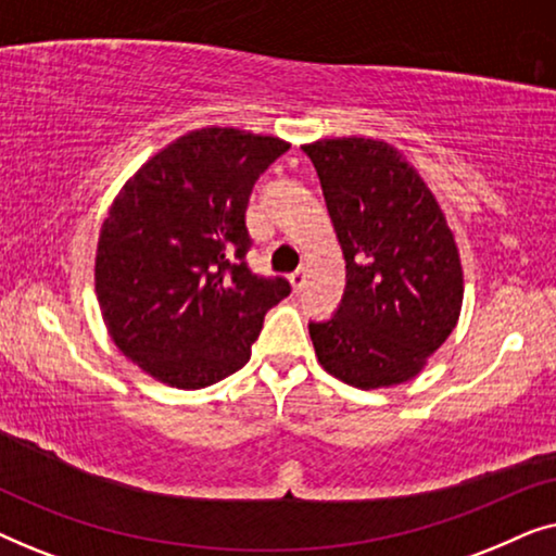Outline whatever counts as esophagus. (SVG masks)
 Wrapping results in <instances>:
<instances>
[{
    "label": "esophagus",
    "mask_w": 556,
    "mask_h": 556,
    "mask_svg": "<svg viewBox=\"0 0 556 556\" xmlns=\"http://www.w3.org/2000/svg\"><path fill=\"white\" fill-rule=\"evenodd\" d=\"M291 286H293V291L295 293H301L303 291V286H306V270H295V273H291Z\"/></svg>",
    "instance_id": "esophagus-1"
}]
</instances>
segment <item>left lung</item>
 <instances>
[{"label": "left lung", "mask_w": 556, "mask_h": 556, "mask_svg": "<svg viewBox=\"0 0 556 556\" xmlns=\"http://www.w3.org/2000/svg\"><path fill=\"white\" fill-rule=\"evenodd\" d=\"M346 261V288L329 321H311L321 367L377 390L420 375L463 306L458 245L443 210L400 149L375 139L303 147Z\"/></svg>", "instance_id": "obj_1"}]
</instances>
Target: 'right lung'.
<instances>
[{"instance_id":"1","label":"right lung","mask_w":556,"mask_h":556,"mask_svg":"<svg viewBox=\"0 0 556 556\" xmlns=\"http://www.w3.org/2000/svg\"><path fill=\"white\" fill-rule=\"evenodd\" d=\"M291 149L278 136L197 128L126 181L101 227L96 295L134 364L177 390L245 367L286 278L248 268L245 210L255 181Z\"/></svg>"}]
</instances>
